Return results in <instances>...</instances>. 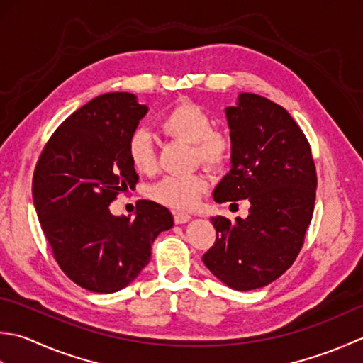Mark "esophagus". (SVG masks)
<instances>
[{
	"label": "esophagus",
	"instance_id": "34e87169",
	"mask_svg": "<svg viewBox=\"0 0 363 363\" xmlns=\"http://www.w3.org/2000/svg\"><path fill=\"white\" fill-rule=\"evenodd\" d=\"M189 219H191V214H188V213H183V211H177V213H174V220H175V224H184V223H188Z\"/></svg>",
	"mask_w": 363,
	"mask_h": 363
}]
</instances>
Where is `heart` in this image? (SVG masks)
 I'll list each match as a JSON object with an SVG mask.
<instances>
[{
  "mask_svg": "<svg viewBox=\"0 0 363 363\" xmlns=\"http://www.w3.org/2000/svg\"><path fill=\"white\" fill-rule=\"evenodd\" d=\"M160 128L167 136L192 144V157L208 169H223L232 158L233 136L230 130L211 125V116L194 101L175 103L160 119ZM127 153L136 172L143 175L157 172V152L149 133H133L127 144ZM208 179L199 172L166 175L152 184L149 196L155 202L171 208H192L208 189Z\"/></svg>",
  "mask_w": 363,
  "mask_h": 363,
  "instance_id": "b5f03b06",
  "label": "heart"
}]
</instances>
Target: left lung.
I'll list each match as a JSON object with an SVG mask.
<instances>
[{
  "label": "left lung",
  "instance_id": "left-lung-1",
  "mask_svg": "<svg viewBox=\"0 0 363 363\" xmlns=\"http://www.w3.org/2000/svg\"><path fill=\"white\" fill-rule=\"evenodd\" d=\"M233 136L232 169L214 201L247 199L249 216L211 218L216 241L202 260L220 282L247 291L271 284L299 255L315 208L316 169L299 125L277 103L241 94L225 109Z\"/></svg>",
  "mask_w": 363,
  "mask_h": 363
}]
</instances>
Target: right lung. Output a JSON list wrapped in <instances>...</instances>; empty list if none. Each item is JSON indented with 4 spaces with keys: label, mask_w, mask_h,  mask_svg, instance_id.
Returning a JSON list of instances; mask_svg holds the SVG:
<instances>
[{
    "label": "right lung",
    "mask_w": 363,
    "mask_h": 363,
    "mask_svg": "<svg viewBox=\"0 0 363 363\" xmlns=\"http://www.w3.org/2000/svg\"><path fill=\"white\" fill-rule=\"evenodd\" d=\"M145 113L133 94L99 95L59 125L37 160L33 201L43 235L64 274L89 291L131 284L155 238L174 225L152 201H139L133 218L108 208L139 180L127 144Z\"/></svg>",
    "instance_id": "right-lung-1"
}]
</instances>
